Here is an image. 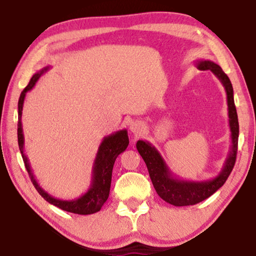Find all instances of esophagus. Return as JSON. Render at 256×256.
Returning a JSON list of instances; mask_svg holds the SVG:
<instances>
[{"label": "esophagus", "instance_id": "1", "mask_svg": "<svg viewBox=\"0 0 256 256\" xmlns=\"http://www.w3.org/2000/svg\"><path fill=\"white\" fill-rule=\"evenodd\" d=\"M144 125L141 122H138V120H134L131 124H130V131H131L136 136H140L141 133L144 132Z\"/></svg>", "mask_w": 256, "mask_h": 256}]
</instances>
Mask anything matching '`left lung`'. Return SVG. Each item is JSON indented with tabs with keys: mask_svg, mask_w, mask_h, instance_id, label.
I'll list each match as a JSON object with an SVG mask.
<instances>
[{
	"mask_svg": "<svg viewBox=\"0 0 256 256\" xmlns=\"http://www.w3.org/2000/svg\"><path fill=\"white\" fill-rule=\"evenodd\" d=\"M196 66L198 70H210L214 73L222 82L227 94L228 120L229 128H230L232 146L222 172L214 178L206 180L196 182L180 180V177H176L172 174L162 154L150 142L144 140H138L136 142V149L146 164L156 192L164 201L175 206H193L211 196L224 184L236 162L240 125H238L237 112L235 102H234L232 82L226 73L222 71V68L212 60H198L196 62Z\"/></svg>",
	"mask_w": 256,
	"mask_h": 256,
	"instance_id": "left-lung-1",
	"label": "left lung"
}]
</instances>
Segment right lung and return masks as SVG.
I'll list each match as a JSON object with an SVG mask.
<instances>
[{
	"instance_id": "right-lung-1",
	"label": "right lung",
	"mask_w": 256,
	"mask_h": 256,
	"mask_svg": "<svg viewBox=\"0 0 256 256\" xmlns=\"http://www.w3.org/2000/svg\"><path fill=\"white\" fill-rule=\"evenodd\" d=\"M50 66H45L40 71L34 73L28 86L21 92L19 102H18V144L21 156H22L26 170H27L30 180L38 193L45 198L50 204L60 208L64 211L72 212L76 214H96L102 209L104 203L107 201L110 196V182H112V167H114L115 160L118 157L120 154L124 152L128 146V136L126 130H120L118 132H114L110 136H107L102 138L100 146H99L96 158H94L92 170V183L88 190L81 196L72 200H60V198H54L50 196L48 192L42 188L36 180L34 172L30 167L29 160L24 154V136L22 123H21V118H22V110L26 94L32 90L38 79L44 74L45 72L50 70Z\"/></svg>"
}]
</instances>
